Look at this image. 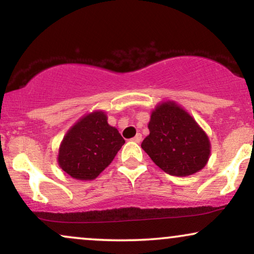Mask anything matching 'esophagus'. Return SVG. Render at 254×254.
I'll return each instance as SVG.
<instances>
[{
  "label": "esophagus",
  "mask_w": 254,
  "mask_h": 254,
  "mask_svg": "<svg viewBox=\"0 0 254 254\" xmlns=\"http://www.w3.org/2000/svg\"><path fill=\"white\" fill-rule=\"evenodd\" d=\"M141 139H142V135L141 133H137L135 137H132V138H131V141L136 142V143H139V142H141Z\"/></svg>",
  "instance_id": "obj_1"
}]
</instances>
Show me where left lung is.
<instances>
[{
  "label": "left lung",
  "mask_w": 254,
  "mask_h": 254,
  "mask_svg": "<svg viewBox=\"0 0 254 254\" xmlns=\"http://www.w3.org/2000/svg\"><path fill=\"white\" fill-rule=\"evenodd\" d=\"M149 135L141 147L167 174L197 173L210 156V141L197 122L174 101L159 104L151 112Z\"/></svg>",
  "instance_id": "obj_1"
}]
</instances>
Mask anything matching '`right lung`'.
Wrapping results in <instances>:
<instances>
[{
    "label": "right lung",
    "instance_id": "obj_1",
    "mask_svg": "<svg viewBox=\"0 0 254 254\" xmlns=\"http://www.w3.org/2000/svg\"><path fill=\"white\" fill-rule=\"evenodd\" d=\"M125 143L103 111L88 113L72 125L58 151V165L71 178L93 180L109 166Z\"/></svg>",
    "mask_w": 254,
    "mask_h": 254
}]
</instances>
